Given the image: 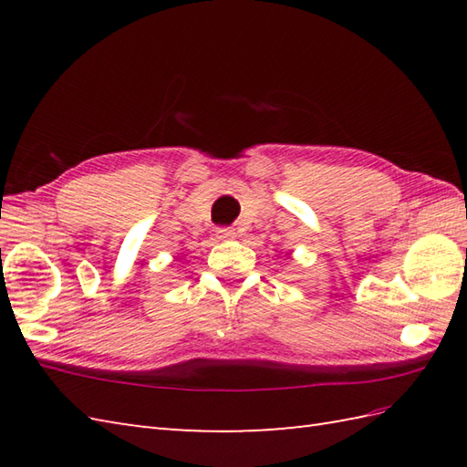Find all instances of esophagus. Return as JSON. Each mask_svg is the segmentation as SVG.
Listing matches in <instances>:
<instances>
[{
	"instance_id": "34e87169",
	"label": "esophagus",
	"mask_w": 467,
	"mask_h": 467,
	"mask_svg": "<svg viewBox=\"0 0 467 467\" xmlns=\"http://www.w3.org/2000/svg\"><path fill=\"white\" fill-rule=\"evenodd\" d=\"M216 236L221 241H228V239H234V228L231 226H223V228H216Z\"/></svg>"
}]
</instances>
